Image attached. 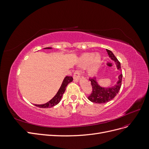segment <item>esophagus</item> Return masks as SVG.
Returning <instances> with one entry per match:
<instances>
[{"mask_svg": "<svg viewBox=\"0 0 149 149\" xmlns=\"http://www.w3.org/2000/svg\"><path fill=\"white\" fill-rule=\"evenodd\" d=\"M81 72L79 70H77L74 74V80L75 81H77L80 78Z\"/></svg>", "mask_w": 149, "mask_h": 149, "instance_id": "34e87169", "label": "esophagus"}]
</instances>
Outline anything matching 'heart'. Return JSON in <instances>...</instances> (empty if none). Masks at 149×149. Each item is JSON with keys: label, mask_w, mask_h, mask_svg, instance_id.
<instances>
[{"label": "heart", "mask_w": 149, "mask_h": 149, "mask_svg": "<svg viewBox=\"0 0 149 149\" xmlns=\"http://www.w3.org/2000/svg\"><path fill=\"white\" fill-rule=\"evenodd\" d=\"M102 63L101 56L99 54L94 53H85L80 58V64L81 66L88 65V74L94 75L100 68Z\"/></svg>", "instance_id": "obj_1"}]
</instances>
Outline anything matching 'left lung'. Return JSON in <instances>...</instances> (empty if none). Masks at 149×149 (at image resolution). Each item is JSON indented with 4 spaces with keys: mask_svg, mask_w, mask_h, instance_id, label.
Wrapping results in <instances>:
<instances>
[{
    "mask_svg": "<svg viewBox=\"0 0 149 149\" xmlns=\"http://www.w3.org/2000/svg\"><path fill=\"white\" fill-rule=\"evenodd\" d=\"M106 50L109 57L115 62L117 69L118 70H122V69H121L120 63L119 62L117 58L115 56V55L111 50L107 49H106ZM122 77L123 75L120 74L118 76V80L117 84L111 88H102L99 86L97 84L95 77L89 79V80L91 81V84L93 90L91 95L88 96V99L93 102L98 104H104L111 101L116 96L120 89L121 86H122Z\"/></svg>",
    "mask_w": 149,
    "mask_h": 149,
    "instance_id": "obj_1",
    "label": "left lung"
}]
</instances>
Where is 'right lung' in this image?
Masks as SVG:
<instances>
[{
	"label": "right lung",
	"mask_w": 149,
	"mask_h": 149,
	"mask_svg": "<svg viewBox=\"0 0 149 149\" xmlns=\"http://www.w3.org/2000/svg\"><path fill=\"white\" fill-rule=\"evenodd\" d=\"M45 48L49 49L51 48ZM72 80H73V78L72 76L65 77L63 81V84H62L61 86L59 91L57 93V94L55 95V96L52 99V100H51L50 101L46 104H41V105H37V104H35V106L37 107H40V108H49V107H52L54 106L55 105H56V104H58L60 102L61 100L62 96L65 90L66 86H67V85L69 83H70V82Z\"/></svg>",
	"instance_id": "add662e5"
}]
</instances>
